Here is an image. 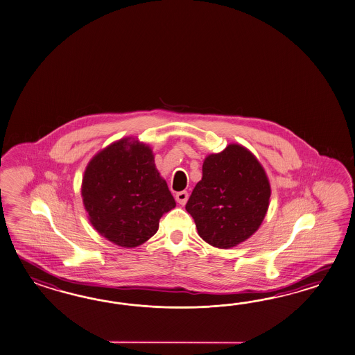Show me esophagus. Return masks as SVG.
Listing matches in <instances>:
<instances>
[{
    "label": "esophagus",
    "mask_w": 355,
    "mask_h": 355,
    "mask_svg": "<svg viewBox=\"0 0 355 355\" xmlns=\"http://www.w3.org/2000/svg\"><path fill=\"white\" fill-rule=\"evenodd\" d=\"M188 197H189L188 191H179V193L176 194V202H178L179 205L184 206V205L188 202Z\"/></svg>",
    "instance_id": "obj_1"
}]
</instances>
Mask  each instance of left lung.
<instances>
[{
	"instance_id": "obj_1",
	"label": "left lung",
	"mask_w": 355,
	"mask_h": 355,
	"mask_svg": "<svg viewBox=\"0 0 355 355\" xmlns=\"http://www.w3.org/2000/svg\"><path fill=\"white\" fill-rule=\"evenodd\" d=\"M202 171L185 209L208 244L236 247L259 229L267 214L271 187L266 171L240 144L207 156Z\"/></svg>"
}]
</instances>
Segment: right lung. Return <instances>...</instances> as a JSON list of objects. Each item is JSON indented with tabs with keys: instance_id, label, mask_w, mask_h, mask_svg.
<instances>
[{
	"instance_id": "1",
	"label": "right lung",
	"mask_w": 355,
	"mask_h": 355,
	"mask_svg": "<svg viewBox=\"0 0 355 355\" xmlns=\"http://www.w3.org/2000/svg\"><path fill=\"white\" fill-rule=\"evenodd\" d=\"M83 203L93 227L123 248L152 238L159 218L176 206L147 144L124 138L92 158L82 182Z\"/></svg>"
}]
</instances>
